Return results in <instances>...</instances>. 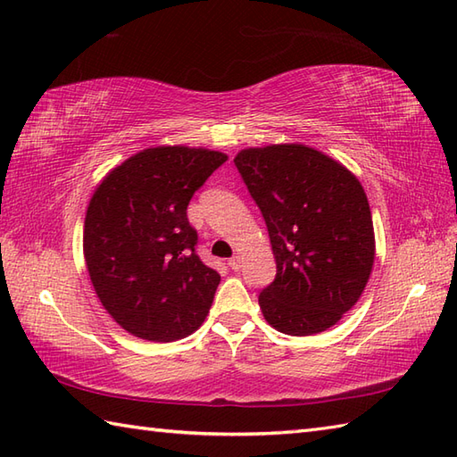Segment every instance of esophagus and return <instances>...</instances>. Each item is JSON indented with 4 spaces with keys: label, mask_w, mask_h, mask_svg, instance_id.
<instances>
[{
    "label": "esophagus",
    "mask_w": 457,
    "mask_h": 457,
    "mask_svg": "<svg viewBox=\"0 0 457 457\" xmlns=\"http://www.w3.org/2000/svg\"><path fill=\"white\" fill-rule=\"evenodd\" d=\"M228 265L234 269V270H239L241 267H244V259H241V255H234V257L228 261Z\"/></svg>",
    "instance_id": "obj_1"
}]
</instances>
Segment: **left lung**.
Wrapping results in <instances>:
<instances>
[{"mask_svg":"<svg viewBox=\"0 0 457 457\" xmlns=\"http://www.w3.org/2000/svg\"><path fill=\"white\" fill-rule=\"evenodd\" d=\"M236 167L263 213L277 277L259 295L267 322L288 336L337 324L375 261L367 194L352 170L300 143L249 147Z\"/></svg>","mask_w":457,"mask_h":457,"instance_id":"left-lung-1","label":"left lung"}]
</instances>
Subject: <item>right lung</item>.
<instances>
[{
  "label": "right lung",
  "instance_id": "1",
  "mask_svg": "<svg viewBox=\"0 0 457 457\" xmlns=\"http://www.w3.org/2000/svg\"><path fill=\"white\" fill-rule=\"evenodd\" d=\"M228 154L161 145L105 174L84 220V259L102 306L125 332L177 342L198 329L220 285L204 265L188 202Z\"/></svg>",
  "mask_w": 457,
  "mask_h": 457
}]
</instances>
